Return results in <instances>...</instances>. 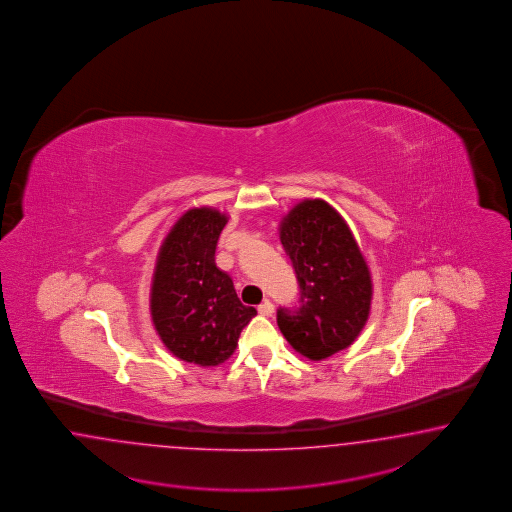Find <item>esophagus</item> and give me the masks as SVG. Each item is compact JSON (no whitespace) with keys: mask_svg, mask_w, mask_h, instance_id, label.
I'll return each instance as SVG.
<instances>
[{"mask_svg":"<svg viewBox=\"0 0 512 512\" xmlns=\"http://www.w3.org/2000/svg\"><path fill=\"white\" fill-rule=\"evenodd\" d=\"M259 313H261V315H266V317H270V315L274 313V304H272L270 300H264L263 304L259 306Z\"/></svg>","mask_w":512,"mask_h":512,"instance_id":"esophagus-1","label":"esophagus"}]
</instances>
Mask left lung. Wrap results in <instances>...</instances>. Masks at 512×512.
<instances>
[{
	"label": "left lung",
	"mask_w": 512,
	"mask_h": 512,
	"mask_svg": "<svg viewBox=\"0 0 512 512\" xmlns=\"http://www.w3.org/2000/svg\"><path fill=\"white\" fill-rule=\"evenodd\" d=\"M279 238L300 285L278 326L310 360L332 357L357 340L372 308V276L345 219L321 199H306L283 217Z\"/></svg>",
	"instance_id": "left-lung-1"
}]
</instances>
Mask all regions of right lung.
I'll return each mask as SVG.
<instances>
[{
    "mask_svg": "<svg viewBox=\"0 0 512 512\" xmlns=\"http://www.w3.org/2000/svg\"><path fill=\"white\" fill-rule=\"evenodd\" d=\"M227 216L216 208H191L172 225L155 263L150 311L155 330L174 357L217 366L231 357L242 328L257 315L216 266L219 234Z\"/></svg>",
    "mask_w": 512,
    "mask_h": 512,
    "instance_id": "right-lung-1",
    "label": "right lung"
}]
</instances>
